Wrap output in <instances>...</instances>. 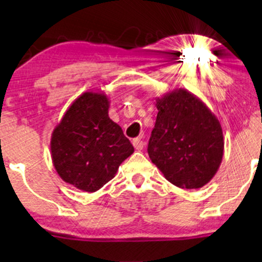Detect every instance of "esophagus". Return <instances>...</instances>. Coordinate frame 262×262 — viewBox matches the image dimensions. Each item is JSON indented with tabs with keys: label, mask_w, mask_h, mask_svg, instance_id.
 <instances>
[{
	"label": "esophagus",
	"mask_w": 262,
	"mask_h": 262,
	"mask_svg": "<svg viewBox=\"0 0 262 262\" xmlns=\"http://www.w3.org/2000/svg\"><path fill=\"white\" fill-rule=\"evenodd\" d=\"M133 146L137 150H141L144 148L143 140H141L140 138H135V139H133Z\"/></svg>",
	"instance_id": "1"
}]
</instances>
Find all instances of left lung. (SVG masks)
<instances>
[{
    "label": "left lung",
    "instance_id": "1",
    "mask_svg": "<svg viewBox=\"0 0 262 262\" xmlns=\"http://www.w3.org/2000/svg\"><path fill=\"white\" fill-rule=\"evenodd\" d=\"M155 101L159 112L148 145L150 160L177 187H203L217 173L223 159V130L218 118L185 89Z\"/></svg>",
    "mask_w": 262,
    "mask_h": 262
}]
</instances>
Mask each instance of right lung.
Instances as JSON below:
<instances>
[{"instance_id": "right-lung-1", "label": "right lung", "mask_w": 262, "mask_h": 262, "mask_svg": "<svg viewBox=\"0 0 262 262\" xmlns=\"http://www.w3.org/2000/svg\"><path fill=\"white\" fill-rule=\"evenodd\" d=\"M103 92H85L68 108L54 128L52 160L62 181L96 192L116 176L119 165L134 152L122 128L108 116Z\"/></svg>"}]
</instances>
